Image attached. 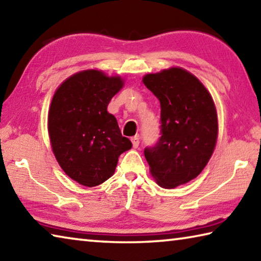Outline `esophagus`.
<instances>
[{
    "mask_svg": "<svg viewBox=\"0 0 261 261\" xmlns=\"http://www.w3.org/2000/svg\"><path fill=\"white\" fill-rule=\"evenodd\" d=\"M139 136L138 135H136L135 137H132L131 138V141H132V146H134L135 148H137L139 146Z\"/></svg>",
    "mask_w": 261,
    "mask_h": 261,
    "instance_id": "34e87169",
    "label": "esophagus"
}]
</instances>
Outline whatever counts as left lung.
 Instances as JSON below:
<instances>
[{"instance_id": "8db88e82", "label": "left lung", "mask_w": 261, "mask_h": 261, "mask_svg": "<svg viewBox=\"0 0 261 261\" xmlns=\"http://www.w3.org/2000/svg\"><path fill=\"white\" fill-rule=\"evenodd\" d=\"M143 82L161 106V137L145 158L156 183L174 189L196 178L213 154L218 114L210 92L182 68L148 73Z\"/></svg>"}]
</instances>
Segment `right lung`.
<instances>
[{
  "label": "right lung",
  "mask_w": 261,
  "mask_h": 261,
  "mask_svg": "<svg viewBox=\"0 0 261 261\" xmlns=\"http://www.w3.org/2000/svg\"><path fill=\"white\" fill-rule=\"evenodd\" d=\"M123 85L121 77L85 70L62 83L53 96L48 113L53 152L64 173L84 187L112 177L118 156L132 147L107 112Z\"/></svg>",
  "instance_id": "add662e5"
}]
</instances>
